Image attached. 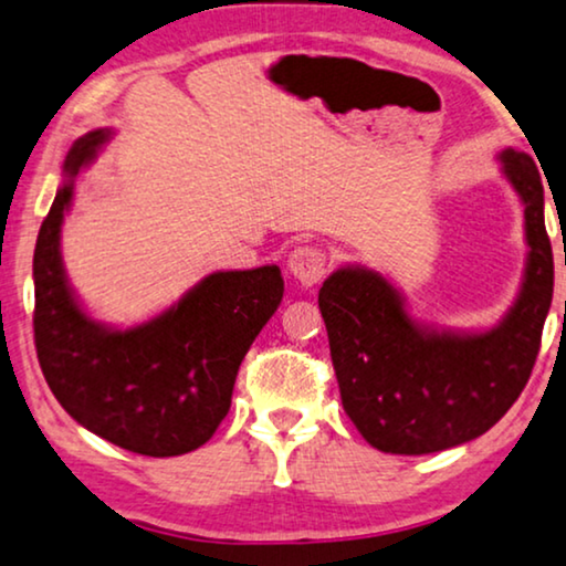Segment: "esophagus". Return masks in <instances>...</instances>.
Instances as JSON below:
<instances>
[{"label":"esophagus","mask_w":566,"mask_h":566,"mask_svg":"<svg viewBox=\"0 0 566 566\" xmlns=\"http://www.w3.org/2000/svg\"><path fill=\"white\" fill-rule=\"evenodd\" d=\"M287 269L303 287H313V284H318L323 274H326L328 255L315 245H297L295 251L290 253Z\"/></svg>","instance_id":"esophagus-1"}]
</instances>
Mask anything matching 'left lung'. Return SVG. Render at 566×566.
I'll list each match as a JSON object with an SVG mask.
<instances>
[{
    "instance_id": "left-lung-1",
    "label": "left lung",
    "mask_w": 566,
    "mask_h": 566,
    "mask_svg": "<svg viewBox=\"0 0 566 566\" xmlns=\"http://www.w3.org/2000/svg\"><path fill=\"white\" fill-rule=\"evenodd\" d=\"M502 170L525 207L523 290L500 326L448 334L419 326L386 276L346 266L318 292L344 411L373 448L424 455L484 434L528 382L554 295L544 186L531 155L504 149Z\"/></svg>"
}]
</instances>
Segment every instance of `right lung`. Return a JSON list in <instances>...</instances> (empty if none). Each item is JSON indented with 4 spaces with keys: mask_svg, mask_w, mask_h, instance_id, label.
<instances>
[{
    "mask_svg": "<svg viewBox=\"0 0 566 566\" xmlns=\"http://www.w3.org/2000/svg\"><path fill=\"white\" fill-rule=\"evenodd\" d=\"M108 132L74 142L33 253L35 352L51 394L74 421L149 458L201 448L228 417L240 361L282 303L279 266L217 271L137 328L87 318L66 284L59 238L74 178Z\"/></svg>",
    "mask_w": 566,
    "mask_h": 566,
    "instance_id": "add662e5",
    "label": "right lung"
}]
</instances>
